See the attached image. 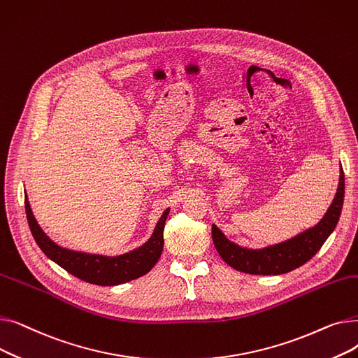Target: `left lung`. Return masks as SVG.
<instances>
[{"mask_svg":"<svg viewBox=\"0 0 358 358\" xmlns=\"http://www.w3.org/2000/svg\"><path fill=\"white\" fill-rule=\"evenodd\" d=\"M344 193L345 178L341 168L335 197L321 222H317L313 228H309L285 242L275 243V245L261 250H250L236 245L235 242L224 236L216 224H212L215 247L222 259L238 271L258 275H278L289 273L308 262L321 250L324 242L334 232L341 216Z\"/></svg>","mask_w":358,"mask_h":358,"instance_id":"8db88e82","label":"left lung"}]
</instances>
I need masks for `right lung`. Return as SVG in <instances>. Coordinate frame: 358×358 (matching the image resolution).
<instances>
[{
    "label": "right lung",
    "instance_id": "obj_1",
    "mask_svg": "<svg viewBox=\"0 0 358 358\" xmlns=\"http://www.w3.org/2000/svg\"><path fill=\"white\" fill-rule=\"evenodd\" d=\"M24 206L31 235L45 255L69 274L87 281V283L97 286H117L126 283V281L135 280L152 270L162 254L164 228L169 209L162 213L154 234L143 245L122 255L107 257L72 251L58 245L39 227L31 212L27 194H24Z\"/></svg>",
    "mask_w": 358,
    "mask_h": 358
}]
</instances>
